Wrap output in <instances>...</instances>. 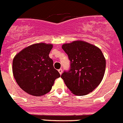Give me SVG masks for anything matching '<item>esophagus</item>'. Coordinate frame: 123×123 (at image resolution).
<instances>
[{"instance_id": "34e87169", "label": "esophagus", "mask_w": 123, "mask_h": 123, "mask_svg": "<svg viewBox=\"0 0 123 123\" xmlns=\"http://www.w3.org/2000/svg\"><path fill=\"white\" fill-rule=\"evenodd\" d=\"M58 72H59V73H60V74H62V72H63V70H62V68L59 69V70H58Z\"/></svg>"}]
</instances>
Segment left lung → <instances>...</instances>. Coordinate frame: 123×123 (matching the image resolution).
I'll return each instance as SVG.
<instances>
[{"label": "left lung", "instance_id": "1", "mask_svg": "<svg viewBox=\"0 0 123 123\" xmlns=\"http://www.w3.org/2000/svg\"><path fill=\"white\" fill-rule=\"evenodd\" d=\"M63 50L68 56L70 67L61 78L75 95H85L96 88L103 78L106 60L102 51L96 46L74 41L64 44Z\"/></svg>", "mask_w": 123, "mask_h": 123}]
</instances>
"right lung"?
Returning a JSON list of instances; mask_svg holds the SVG:
<instances>
[{"instance_id":"obj_1","label":"right lung","mask_w":123,"mask_h":123,"mask_svg":"<svg viewBox=\"0 0 123 123\" xmlns=\"http://www.w3.org/2000/svg\"><path fill=\"white\" fill-rule=\"evenodd\" d=\"M52 47L51 44H34L14 57L13 76L24 92L36 96L44 95L50 92L55 80L60 76L49 57Z\"/></svg>"}]
</instances>
